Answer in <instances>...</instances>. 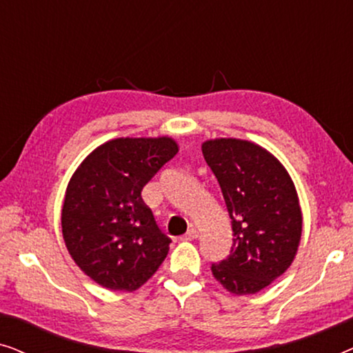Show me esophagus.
Returning <instances> with one entry per match:
<instances>
[{
    "label": "esophagus",
    "mask_w": 353,
    "mask_h": 353,
    "mask_svg": "<svg viewBox=\"0 0 353 353\" xmlns=\"http://www.w3.org/2000/svg\"><path fill=\"white\" fill-rule=\"evenodd\" d=\"M197 236H199V233H197L194 228H191V230H188V233L185 236H181V241H192V239H196Z\"/></svg>",
    "instance_id": "esophagus-1"
}]
</instances>
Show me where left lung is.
I'll return each mask as SVG.
<instances>
[{
	"label": "left lung",
	"instance_id": "left-lung-1",
	"mask_svg": "<svg viewBox=\"0 0 353 353\" xmlns=\"http://www.w3.org/2000/svg\"><path fill=\"white\" fill-rule=\"evenodd\" d=\"M202 154L233 226L231 252L212 265V274L236 296L262 291L291 267L301 244L296 186L272 152L248 139H209Z\"/></svg>",
	"mask_w": 353,
	"mask_h": 353
}]
</instances>
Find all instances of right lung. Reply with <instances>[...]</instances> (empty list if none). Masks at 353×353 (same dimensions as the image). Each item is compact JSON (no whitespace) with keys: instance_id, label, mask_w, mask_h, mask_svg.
I'll use <instances>...</instances> for the list:
<instances>
[{"instance_id":"add662e5","label":"right lung","mask_w":353,"mask_h":353,"mask_svg":"<svg viewBox=\"0 0 353 353\" xmlns=\"http://www.w3.org/2000/svg\"><path fill=\"white\" fill-rule=\"evenodd\" d=\"M178 152L173 138H115L85 157L65 190V248L86 276L110 291L141 288L168 254L141 191Z\"/></svg>"}]
</instances>
